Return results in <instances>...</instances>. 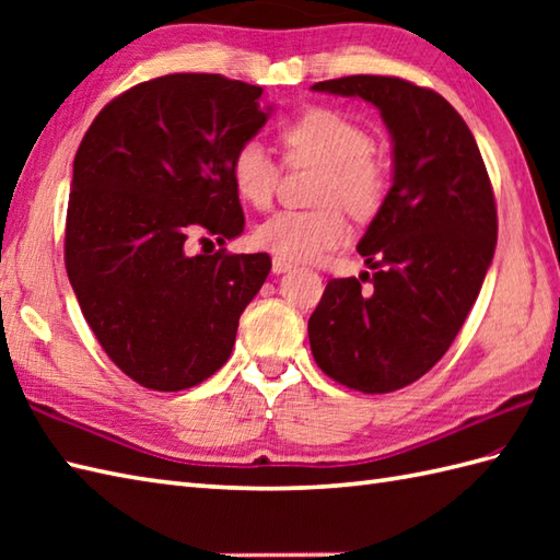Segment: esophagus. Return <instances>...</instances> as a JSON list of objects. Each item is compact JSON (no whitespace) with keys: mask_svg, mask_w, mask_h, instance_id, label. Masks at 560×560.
<instances>
[{"mask_svg":"<svg viewBox=\"0 0 560 560\" xmlns=\"http://www.w3.org/2000/svg\"><path fill=\"white\" fill-rule=\"evenodd\" d=\"M289 269H293L291 261L281 259V257H273V259H271V271H273V273H283V271H289Z\"/></svg>","mask_w":560,"mask_h":560,"instance_id":"34e87169","label":"esophagus"}]
</instances>
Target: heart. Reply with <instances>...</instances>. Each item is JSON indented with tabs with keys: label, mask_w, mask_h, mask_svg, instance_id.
<instances>
[{
	"label": "heart",
	"mask_w": 560,
	"mask_h": 560,
	"mask_svg": "<svg viewBox=\"0 0 560 560\" xmlns=\"http://www.w3.org/2000/svg\"><path fill=\"white\" fill-rule=\"evenodd\" d=\"M279 139L293 163H315L325 171L311 211H279L259 223L255 243L287 261H311L347 241L353 217H373L387 192V173L373 156L375 141L363 125L329 108L305 110L281 127ZM235 192L247 205L265 209L279 185V165L259 141H245L231 159Z\"/></svg>",
	"instance_id": "b5f03b06"
}]
</instances>
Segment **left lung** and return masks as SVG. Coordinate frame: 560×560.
Segmentation results:
<instances>
[{
	"label": "left lung",
	"instance_id": "1",
	"mask_svg": "<svg viewBox=\"0 0 560 560\" xmlns=\"http://www.w3.org/2000/svg\"><path fill=\"white\" fill-rule=\"evenodd\" d=\"M313 91L373 103L392 137V187L359 243L372 289L329 279L307 323L323 373L385 395L443 359L477 301L498 241L493 187L467 122L440 93L373 74Z\"/></svg>",
	"mask_w": 560,
	"mask_h": 560
}]
</instances>
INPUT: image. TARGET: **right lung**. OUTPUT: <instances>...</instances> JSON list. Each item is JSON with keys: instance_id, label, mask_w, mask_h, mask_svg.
<instances>
[{"instance_id": "1", "label": "right lung", "mask_w": 560, "mask_h": 560, "mask_svg": "<svg viewBox=\"0 0 560 560\" xmlns=\"http://www.w3.org/2000/svg\"><path fill=\"white\" fill-rule=\"evenodd\" d=\"M259 98L221 74H165L113 98L81 139L69 283L103 351L141 387L180 392L217 373L271 269L267 253H187L192 237L223 245L245 229L231 159L267 122Z\"/></svg>"}]
</instances>
